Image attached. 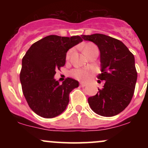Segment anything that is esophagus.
Here are the masks:
<instances>
[{"mask_svg":"<svg viewBox=\"0 0 148 148\" xmlns=\"http://www.w3.org/2000/svg\"><path fill=\"white\" fill-rule=\"evenodd\" d=\"M80 86H81V87H85V86H86V84H85V83H83V82H81L80 83Z\"/></svg>","mask_w":148,"mask_h":148,"instance_id":"1","label":"esophagus"}]
</instances>
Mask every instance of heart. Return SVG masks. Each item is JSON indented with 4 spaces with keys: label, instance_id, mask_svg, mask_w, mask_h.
<instances>
[{
    "label": "heart",
    "instance_id": "b5f03b06",
    "mask_svg": "<svg viewBox=\"0 0 148 148\" xmlns=\"http://www.w3.org/2000/svg\"><path fill=\"white\" fill-rule=\"evenodd\" d=\"M93 46L94 45H92V44H88V45L85 46L84 50L88 48H90V47H93ZM70 53H71V51H69L67 53V58H69V55H70ZM71 74H72V75L74 76V77H75L76 79L81 80V81H87V80L90 79V75H91L90 72L88 70H86V69H74Z\"/></svg>",
    "mask_w": 148,
    "mask_h": 148
}]
</instances>
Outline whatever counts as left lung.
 <instances>
[{
    "instance_id": "left-lung-1",
    "label": "left lung",
    "mask_w": 148,
    "mask_h": 148,
    "mask_svg": "<svg viewBox=\"0 0 148 148\" xmlns=\"http://www.w3.org/2000/svg\"><path fill=\"white\" fill-rule=\"evenodd\" d=\"M81 37L99 48L101 73L97 79L105 81L102 89L88 98V103L101 116L118 115L128 106L134 95L137 81L134 55L121 41L108 35L97 33Z\"/></svg>"
}]
</instances>
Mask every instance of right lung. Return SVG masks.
I'll return each mask as SVG.
<instances>
[{
	"label": "right lung",
	"mask_w": 148,
	"mask_h": 148,
	"mask_svg": "<svg viewBox=\"0 0 148 148\" xmlns=\"http://www.w3.org/2000/svg\"><path fill=\"white\" fill-rule=\"evenodd\" d=\"M82 41L78 35H49L27 51L22 59L20 81L28 106L36 114L52 118L66 109L69 93L79 87V81L67 78L60 84L54 76L65 64L69 49Z\"/></svg>",
	"instance_id": "add662e5"
}]
</instances>
